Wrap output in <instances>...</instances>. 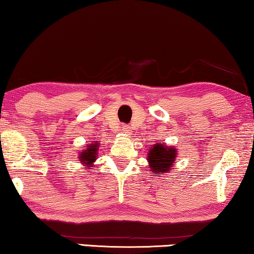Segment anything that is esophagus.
<instances>
[{"mask_svg":"<svg viewBox=\"0 0 254 254\" xmlns=\"http://www.w3.org/2000/svg\"><path fill=\"white\" fill-rule=\"evenodd\" d=\"M122 130H123L124 132H127V134H129V132H130V130H129V127H128V126H123Z\"/></svg>","mask_w":254,"mask_h":254,"instance_id":"obj_1","label":"esophagus"}]
</instances>
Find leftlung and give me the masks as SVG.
I'll return each mask as SVG.
<instances>
[{"mask_svg": "<svg viewBox=\"0 0 254 254\" xmlns=\"http://www.w3.org/2000/svg\"><path fill=\"white\" fill-rule=\"evenodd\" d=\"M177 151L174 147H167L165 144L160 143L151 147L149 152V162L152 170L155 171L154 175H161V173H167L171 169V165L176 158Z\"/></svg>", "mask_w": 254, "mask_h": 254, "instance_id": "obj_1", "label": "left lung"}]
</instances>
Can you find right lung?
Listing matches in <instances>:
<instances>
[{"label":"right lung","instance_id":"add662e5","mask_svg":"<svg viewBox=\"0 0 254 254\" xmlns=\"http://www.w3.org/2000/svg\"><path fill=\"white\" fill-rule=\"evenodd\" d=\"M97 146H99V144H91V145L87 146V150H83V152L80 153V161L83 162L84 165H87L86 168L91 167L92 163L96 160Z\"/></svg>","mask_w":254,"mask_h":254}]
</instances>
